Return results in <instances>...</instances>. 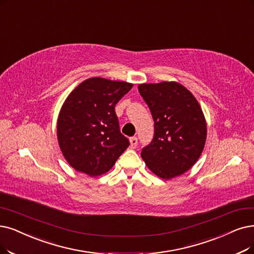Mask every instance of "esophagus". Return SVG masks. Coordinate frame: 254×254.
<instances>
[{"mask_svg":"<svg viewBox=\"0 0 254 254\" xmlns=\"http://www.w3.org/2000/svg\"><path fill=\"white\" fill-rule=\"evenodd\" d=\"M130 146H131V148H133V149L137 146V138L135 136L130 137Z\"/></svg>","mask_w":254,"mask_h":254,"instance_id":"34e87169","label":"esophagus"}]
</instances>
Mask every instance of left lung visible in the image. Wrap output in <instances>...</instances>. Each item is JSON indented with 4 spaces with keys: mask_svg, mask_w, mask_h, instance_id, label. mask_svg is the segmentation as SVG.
<instances>
[{
    "mask_svg": "<svg viewBox=\"0 0 254 254\" xmlns=\"http://www.w3.org/2000/svg\"><path fill=\"white\" fill-rule=\"evenodd\" d=\"M138 92L154 121V135L141 158L155 175L171 179L189 171L200 157L206 122L196 98L177 82L139 84Z\"/></svg>",
    "mask_w": 254,
    "mask_h": 254,
    "instance_id": "obj_1",
    "label": "left lung"
}]
</instances>
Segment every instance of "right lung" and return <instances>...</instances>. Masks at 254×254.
Here are the masks:
<instances>
[{
  "mask_svg": "<svg viewBox=\"0 0 254 254\" xmlns=\"http://www.w3.org/2000/svg\"><path fill=\"white\" fill-rule=\"evenodd\" d=\"M133 84L89 78L68 95L57 121L58 144L78 172L99 176L108 172L128 148L121 133L116 104Z\"/></svg>",
  "mask_w": 254,
  "mask_h": 254,
  "instance_id": "obj_1",
  "label": "right lung"
}]
</instances>
